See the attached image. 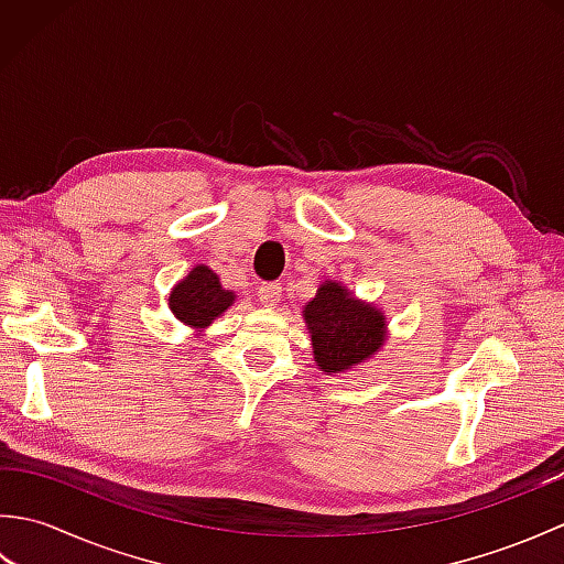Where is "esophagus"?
Masks as SVG:
<instances>
[{
    "instance_id": "1",
    "label": "esophagus",
    "mask_w": 564,
    "mask_h": 564,
    "mask_svg": "<svg viewBox=\"0 0 564 564\" xmlns=\"http://www.w3.org/2000/svg\"><path fill=\"white\" fill-rule=\"evenodd\" d=\"M281 293H283V289H281V283H279V281H269V283H263L261 289H259V303H261V305H267V307H273L275 303L281 301Z\"/></svg>"
}]
</instances>
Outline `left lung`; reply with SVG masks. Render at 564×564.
Masks as SVG:
<instances>
[{
	"mask_svg": "<svg viewBox=\"0 0 564 564\" xmlns=\"http://www.w3.org/2000/svg\"><path fill=\"white\" fill-rule=\"evenodd\" d=\"M313 354L325 373H339L364 364L386 341V317L358 303L339 283H325L305 305Z\"/></svg>",
	"mask_w": 564,
	"mask_h": 564,
	"instance_id": "left-lung-1",
	"label": "left lung"
}]
</instances>
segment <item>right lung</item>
Segmentation results:
<instances>
[{"mask_svg":"<svg viewBox=\"0 0 564 564\" xmlns=\"http://www.w3.org/2000/svg\"><path fill=\"white\" fill-rule=\"evenodd\" d=\"M235 295L225 291L218 275L208 267H196L186 275V281L176 285L170 295V307L176 319L191 327H206L232 305Z\"/></svg>","mask_w":564,"mask_h":564,"instance_id":"1","label":"right lung"}]
</instances>
